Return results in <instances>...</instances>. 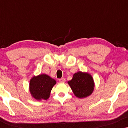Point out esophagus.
Returning <instances> with one entry per match:
<instances>
[{"label": "esophagus", "mask_w": 128, "mask_h": 128, "mask_svg": "<svg viewBox=\"0 0 128 128\" xmlns=\"http://www.w3.org/2000/svg\"><path fill=\"white\" fill-rule=\"evenodd\" d=\"M59 81L60 82H61V83H64V82H65L66 80H65V78H60V79L59 80Z\"/></svg>", "instance_id": "34e87169"}]
</instances>
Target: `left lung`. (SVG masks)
<instances>
[{"label":"left lung","instance_id":"left-lung-1","mask_svg":"<svg viewBox=\"0 0 128 128\" xmlns=\"http://www.w3.org/2000/svg\"><path fill=\"white\" fill-rule=\"evenodd\" d=\"M73 93L78 98L90 96L94 90L93 78L88 73L78 72L73 74L72 79L68 82Z\"/></svg>","mask_w":128,"mask_h":128}]
</instances>
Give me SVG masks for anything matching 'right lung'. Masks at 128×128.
Returning <instances> with one entry per match:
<instances>
[{
  "label": "right lung",
  "mask_w": 128,
  "mask_h": 128,
  "mask_svg": "<svg viewBox=\"0 0 128 128\" xmlns=\"http://www.w3.org/2000/svg\"><path fill=\"white\" fill-rule=\"evenodd\" d=\"M56 83L55 80L46 74L34 76L30 83V91L35 99L46 100L50 97V91Z\"/></svg>",
  "instance_id": "obj_1"
}]
</instances>
